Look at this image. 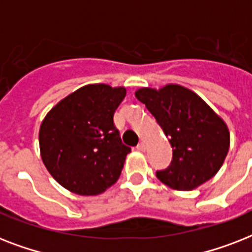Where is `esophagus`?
Returning a JSON list of instances; mask_svg holds the SVG:
<instances>
[{
  "mask_svg": "<svg viewBox=\"0 0 252 252\" xmlns=\"http://www.w3.org/2000/svg\"><path fill=\"white\" fill-rule=\"evenodd\" d=\"M137 150H140V152H145L146 150V144L145 141H141L140 144L137 145Z\"/></svg>",
  "mask_w": 252,
  "mask_h": 252,
  "instance_id": "esophagus-1",
  "label": "esophagus"
}]
</instances>
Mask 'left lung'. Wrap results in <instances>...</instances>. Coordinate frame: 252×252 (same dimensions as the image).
<instances>
[{"label":"left lung","mask_w":252,"mask_h":252,"mask_svg":"<svg viewBox=\"0 0 252 252\" xmlns=\"http://www.w3.org/2000/svg\"><path fill=\"white\" fill-rule=\"evenodd\" d=\"M136 98L153 115L172 148L171 163L156 175L162 183L189 191L217 174L226 157V124L193 91L179 85L161 90L144 87Z\"/></svg>","instance_id":"left-lung-1"}]
</instances>
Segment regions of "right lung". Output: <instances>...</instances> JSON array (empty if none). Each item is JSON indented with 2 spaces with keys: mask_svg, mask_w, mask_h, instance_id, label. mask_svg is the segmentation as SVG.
Returning <instances> with one entry per match:
<instances>
[{
  "mask_svg": "<svg viewBox=\"0 0 252 252\" xmlns=\"http://www.w3.org/2000/svg\"><path fill=\"white\" fill-rule=\"evenodd\" d=\"M124 96V87L87 85L47 114L39 132L41 159L63 187L93 196L116 183L130 152L114 123Z\"/></svg>",
  "mask_w": 252,
  "mask_h": 252,
  "instance_id": "1",
  "label": "right lung"
}]
</instances>
